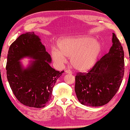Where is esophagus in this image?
Instances as JSON below:
<instances>
[{"mask_svg": "<svg viewBox=\"0 0 130 130\" xmlns=\"http://www.w3.org/2000/svg\"><path fill=\"white\" fill-rule=\"evenodd\" d=\"M65 73H68V74H72V72L70 71V70H65Z\"/></svg>", "mask_w": 130, "mask_h": 130, "instance_id": "1", "label": "esophagus"}]
</instances>
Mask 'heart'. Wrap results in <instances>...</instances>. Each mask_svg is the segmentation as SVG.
Masks as SVG:
<instances>
[{
	"mask_svg": "<svg viewBox=\"0 0 130 130\" xmlns=\"http://www.w3.org/2000/svg\"><path fill=\"white\" fill-rule=\"evenodd\" d=\"M59 48H53L52 58L58 64L64 63L66 56L70 57L73 67L81 72L87 71L95 64L102 52V45L96 39L89 37H77L61 39Z\"/></svg>",
	"mask_w": 130,
	"mask_h": 130,
	"instance_id": "heart-1",
	"label": "heart"
}]
</instances>
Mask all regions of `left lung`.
I'll return each instance as SVG.
<instances>
[{
  "instance_id": "8db88e82",
  "label": "left lung",
  "mask_w": 130,
  "mask_h": 130,
  "mask_svg": "<svg viewBox=\"0 0 130 130\" xmlns=\"http://www.w3.org/2000/svg\"><path fill=\"white\" fill-rule=\"evenodd\" d=\"M107 54L98 61L87 73L75 77V92L79 102L91 107L107 104L117 93L124 73V51L116 35Z\"/></svg>"
}]
</instances>
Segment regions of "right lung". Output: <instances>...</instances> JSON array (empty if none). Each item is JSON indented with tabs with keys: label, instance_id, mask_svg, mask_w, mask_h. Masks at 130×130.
<instances>
[{
	"label": "right lung",
	"instance_id": "obj_1",
	"mask_svg": "<svg viewBox=\"0 0 130 130\" xmlns=\"http://www.w3.org/2000/svg\"><path fill=\"white\" fill-rule=\"evenodd\" d=\"M25 56L35 61L23 69L19 61ZM51 61L50 55L34 32L21 35L10 45L6 64L7 77L13 93L22 104L42 108L51 100L56 80L64 72L50 67Z\"/></svg>",
	"mask_w": 130,
	"mask_h": 130
}]
</instances>
